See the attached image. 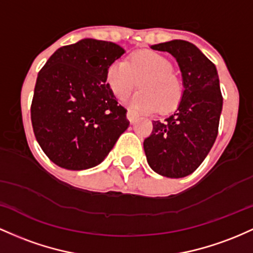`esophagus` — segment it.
<instances>
[{"label":"esophagus","mask_w":253,"mask_h":253,"mask_svg":"<svg viewBox=\"0 0 253 253\" xmlns=\"http://www.w3.org/2000/svg\"><path fill=\"white\" fill-rule=\"evenodd\" d=\"M126 117H127V119H129L130 123L132 124V123H135L136 119L138 118V115H137V113H136L135 111H132V110H127Z\"/></svg>","instance_id":"34e87169"}]
</instances>
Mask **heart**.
<instances>
[{
  "label": "heart",
  "instance_id": "obj_1",
  "mask_svg": "<svg viewBox=\"0 0 253 253\" xmlns=\"http://www.w3.org/2000/svg\"><path fill=\"white\" fill-rule=\"evenodd\" d=\"M106 81L119 99L130 94L137 84L141 87L127 100L136 111L167 113L179 105L183 96V84L172 70V63L154 51H137L126 62H113Z\"/></svg>",
  "mask_w": 253,
  "mask_h": 253
}]
</instances>
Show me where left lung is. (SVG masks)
I'll return each instance as SVG.
<instances>
[{
	"label": "left lung",
	"instance_id": "1",
	"mask_svg": "<svg viewBox=\"0 0 253 253\" xmlns=\"http://www.w3.org/2000/svg\"><path fill=\"white\" fill-rule=\"evenodd\" d=\"M171 53L180 68L183 96L165 121H153V131L143 142L150 169L169 178L191 174L203 163L216 140L222 94L216 67L191 42L175 41L152 45Z\"/></svg>",
	"mask_w": 253,
	"mask_h": 253
}]
</instances>
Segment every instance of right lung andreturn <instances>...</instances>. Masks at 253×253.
Returning a JSON list of instances; mask_svg holds the SVG:
<instances>
[{"label": "right lung", "instance_id": "obj_1", "mask_svg": "<svg viewBox=\"0 0 253 253\" xmlns=\"http://www.w3.org/2000/svg\"><path fill=\"white\" fill-rule=\"evenodd\" d=\"M124 52L115 42L81 39L56 50L38 73L31 121L42 152L57 166H96L129 126L126 110L106 84L107 69Z\"/></svg>", "mask_w": 253, "mask_h": 253}]
</instances>
